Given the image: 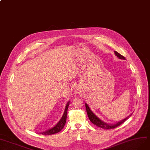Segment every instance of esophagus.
Here are the masks:
<instances>
[{
	"instance_id": "34e87169",
	"label": "esophagus",
	"mask_w": 150,
	"mask_h": 150,
	"mask_svg": "<svg viewBox=\"0 0 150 150\" xmlns=\"http://www.w3.org/2000/svg\"><path fill=\"white\" fill-rule=\"evenodd\" d=\"M76 90V91H77V90Z\"/></svg>"
}]
</instances>
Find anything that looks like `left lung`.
<instances>
[{
  "label": "left lung",
  "instance_id": "left-lung-1",
  "mask_svg": "<svg viewBox=\"0 0 150 150\" xmlns=\"http://www.w3.org/2000/svg\"><path fill=\"white\" fill-rule=\"evenodd\" d=\"M114 52H115V54L117 55V57L118 58L121 59H125V58L123 56V55H122L117 51H114ZM85 107L86 109V112H87L88 117H89V119H90V120L94 125H95L97 127H100V128H103L104 129H111L115 128V127H117L119 126L120 125H121L122 124H123L126 120H127L129 119V117H130V116L132 115V114H130V115L128 116V117L123 119L122 120L119 122H117L115 124H108L106 123H104V122H103L101 120L99 119L96 115H95V114H93V112L90 110V108L88 107V106L86 104H85Z\"/></svg>",
  "mask_w": 150,
  "mask_h": 150
}]
</instances>
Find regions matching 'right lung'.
<instances>
[{"mask_svg": "<svg viewBox=\"0 0 150 150\" xmlns=\"http://www.w3.org/2000/svg\"><path fill=\"white\" fill-rule=\"evenodd\" d=\"M69 102L67 103L66 105V107H65V111L64 113L63 114L62 117L60 119V121L59 122L56 124V125H55L53 128L49 129V130H47L46 132H44L41 133V134L42 135H52L54 134H57L59 132H60L61 130H62L64 127L65 124L66 122V119H67V110H68V108H69Z\"/></svg>", "mask_w": 150, "mask_h": 150, "instance_id": "right-lung-1", "label": "right lung"}]
</instances>
